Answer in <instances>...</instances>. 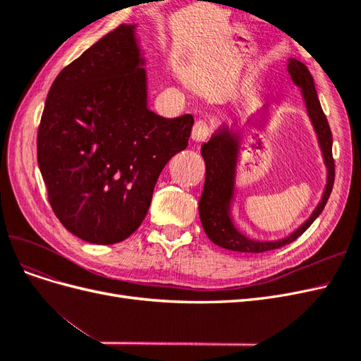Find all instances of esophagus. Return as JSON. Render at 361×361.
<instances>
[{
	"mask_svg": "<svg viewBox=\"0 0 361 361\" xmlns=\"http://www.w3.org/2000/svg\"><path fill=\"white\" fill-rule=\"evenodd\" d=\"M211 133H212V130H211L209 123H207L206 120L199 118L197 122H195V123H194V126H192L191 138H192L194 141H197V143H202V141H204V140L209 138Z\"/></svg>",
	"mask_w": 361,
	"mask_h": 361,
	"instance_id": "esophagus-1",
	"label": "esophagus"
}]
</instances>
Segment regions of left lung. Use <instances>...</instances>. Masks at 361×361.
Returning <instances> with one entry per match:
<instances>
[{
  "instance_id": "1",
  "label": "left lung",
  "mask_w": 361,
  "mask_h": 361,
  "mask_svg": "<svg viewBox=\"0 0 361 361\" xmlns=\"http://www.w3.org/2000/svg\"><path fill=\"white\" fill-rule=\"evenodd\" d=\"M288 72L292 81L297 84L304 96L309 117L319 140V146L326 166V187L322 200L316 209L297 231L285 239L279 241H255L243 235L233 226L231 218V204L235 192V164H236V146L238 137L231 129L223 126L216 130L212 138L202 146V157L206 164V178L202 197L199 202V214L202 226L207 238L216 245L226 250L241 251V253H264V251L276 250L290 244L301 236L310 224L319 216L322 209L330 199L334 183V159H333V135L322 106L314 89L313 76L301 61L290 59Z\"/></svg>"
}]
</instances>
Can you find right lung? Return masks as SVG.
Masks as SVG:
<instances>
[{"label":"right lung","mask_w":361,"mask_h":361,"mask_svg":"<svg viewBox=\"0 0 361 361\" xmlns=\"http://www.w3.org/2000/svg\"><path fill=\"white\" fill-rule=\"evenodd\" d=\"M135 25H118L52 82L37 133V162L54 214L92 244L133 235L166 164L187 149L194 118L147 108Z\"/></svg>","instance_id":"obj_1"}]
</instances>
